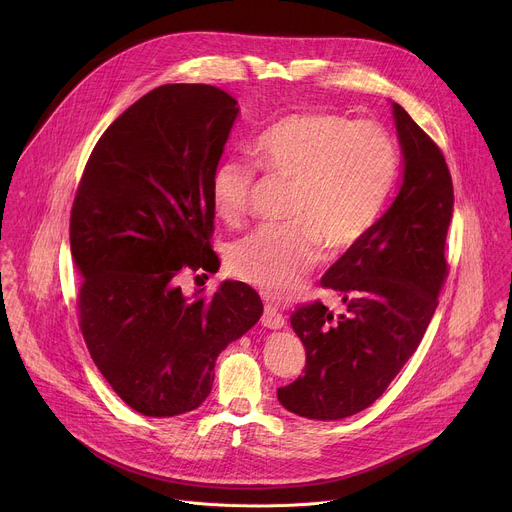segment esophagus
I'll use <instances>...</instances> for the list:
<instances>
[{"mask_svg":"<svg viewBox=\"0 0 512 512\" xmlns=\"http://www.w3.org/2000/svg\"><path fill=\"white\" fill-rule=\"evenodd\" d=\"M261 324H263L265 328L277 330V328H283V326H285V318H283V314H281L273 304H265Z\"/></svg>","mask_w":512,"mask_h":512,"instance_id":"obj_1","label":"esophagus"}]
</instances>
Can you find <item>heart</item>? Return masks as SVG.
Segmentation results:
<instances>
[{"label":"heart","mask_w":512,"mask_h":512,"mask_svg":"<svg viewBox=\"0 0 512 512\" xmlns=\"http://www.w3.org/2000/svg\"><path fill=\"white\" fill-rule=\"evenodd\" d=\"M259 168L291 182L285 225L261 227L229 251L231 271L269 298L302 285L320 251L340 255L375 227L397 176V148L375 121H350L328 111L291 113L253 143ZM257 166L227 158L210 176V202L227 225L249 212Z\"/></svg>","instance_id":"obj_1"}]
</instances>
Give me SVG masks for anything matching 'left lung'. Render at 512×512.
Masks as SVG:
<instances>
[{"label":"left lung","instance_id":"1","mask_svg":"<svg viewBox=\"0 0 512 512\" xmlns=\"http://www.w3.org/2000/svg\"><path fill=\"white\" fill-rule=\"evenodd\" d=\"M393 115L405 158L401 190L322 277L346 314L334 316L320 300L291 312L306 367L277 399L308 419L350 417L387 391L417 350L448 277L454 186L446 158L401 105L393 103Z\"/></svg>","mask_w":512,"mask_h":512}]
</instances>
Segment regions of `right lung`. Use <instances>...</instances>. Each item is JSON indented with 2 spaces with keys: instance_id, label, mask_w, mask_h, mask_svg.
Here are the masks:
<instances>
[{
  "instance_id": "add662e5",
  "label": "right lung",
  "mask_w": 512,
  "mask_h": 512,
  "mask_svg": "<svg viewBox=\"0 0 512 512\" xmlns=\"http://www.w3.org/2000/svg\"><path fill=\"white\" fill-rule=\"evenodd\" d=\"M237 113L212 85L150 91L99 137L72 202L79 326L105 381L143 415L196 409L216 356L263 314L241 281L194 298L180 287L186 271L221 265L210 243V176Z\"/></svg>"
}]
</instances>
